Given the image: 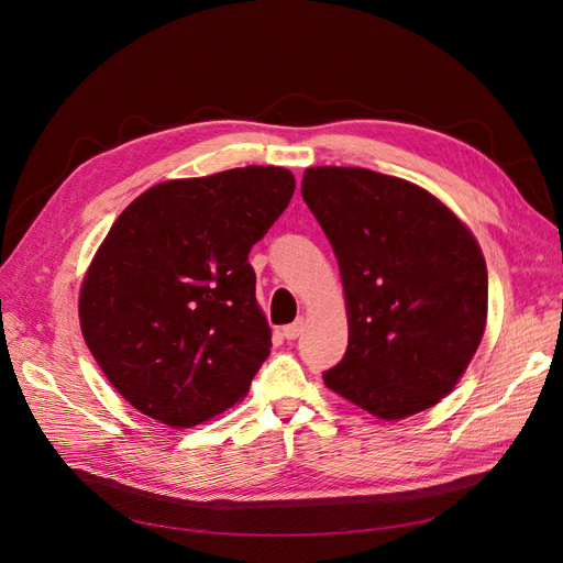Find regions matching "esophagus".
I'll return each instance as SVG.
<instances>
[{
  "instance_id": "34e87169",
  "label": "esophagus",
  "mask_w": 563,
  "mask_h": 563,
  "mask_svg": "<svg viewBox=\"0 0 563 563\" xmlns=\"http://www.w3.org/2000/svg\"><path fill=\"white\" fill-rule=\"evenodd\" d=\"M302 329H305V319L300 317V319H296L294 323H288V327H284L282 333H284L286 340H296V338L302 333Z\"/></svg>"
}]
</instances>
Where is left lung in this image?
<instances>
[{
  "label": "left lung",
  "instance_id": "obj_1",
  "mask_svg": "<svg viewBox=\"0 0 563 563\" xmlns=\"http://www.w3.org/2000/svg\"><path fill=\"white\" fill-rule=\"evenodd\" d=\"M300 192L347 302V350L323 383L383 420L439 404L486 329L488 275L472 232L428 190L368 168H305Z\"/></svg>",
  "mask_w": 563,
  "mask_h": 563
}]
</instances>
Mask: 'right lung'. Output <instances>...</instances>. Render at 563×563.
<instances>
[{"label":"right lung","mask_w":563,"mask_h":563,"mask_svg":"<svg viewBox=\"0 0 563 563\" xmlns=\"http://www.w3.org/2000/svg\"><path fill=\"white\" fill-rule=\"evenodd\" d=\"M294 190L288 168H230L150 187L114 220L84 277L79 321L141 413L192 428L246 395L272 347L249 253Z\"/></svg>","instance_id":"right-lung-1"}]
</instances>
